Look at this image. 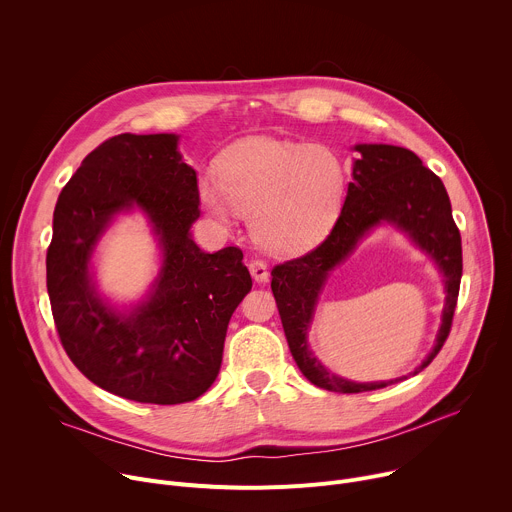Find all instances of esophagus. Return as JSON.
Here are the masks:
<instances>
[{"label":"esophagus","mask_w":512,"mask_h":512,"mask_svg":"<svg viewBox=\"0 0 512 512\" xmlns=\"http://www.w3.org/2000/svg\"><path fill=\"white\" fill-rule=\"evenodd\" d=\"M249 271H251V275L255 277V281H259V283H265L267 277H269L267 265H265V261H261V259H251V261H249Z\"/></svg>","instance_id":"1"}]
</instances>
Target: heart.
<instances>
[{
	"label": "heart",
	"mask_w": 512,
	"mask_h": 512,
	"mask_svg": "<svg viewBox=\"0 0 512 512\" xmlns=\"http://www.w3.org/2000/svg\"><path fill=\"white\" fill-rule=\"evenodd\" d=\"M346 190V168L326 145L249 139L221 160V180L198 182L202 206L218 223L251 214L255 241L273 253H300L332 227Z\"/></svg>",
	"instance_id": "b5f03b06"
}]
</instances>
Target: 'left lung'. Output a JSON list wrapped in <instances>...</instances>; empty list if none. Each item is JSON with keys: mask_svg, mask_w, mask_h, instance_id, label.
Segmentation results:
<instances>
[{"mask_svg": "<svg viewBox=\"0 0 512 512\" xmlns=\"http://www.w3.org/2000/svg\"><path fill=\"white\" fill-rule=\"evenodd\" d=\"M352 166V182L330 235L302 257L271 269V291L277 302L283 332L304 377L334 393H364L395 385L407 377L383 383H352L334 373L310 352L306 334L320 289L338 263L373 227L393 223L403 229L440 265L446 283V306L435 346L413 371L417 375L442 350L450 336L462 279V237L454 223L444 182L405 148L385 143H360Z\"/></svg>", "mask_w": 512, "mask_h": 512, "instance_id": "obj_1", "label": "left lung"}]
</instances>
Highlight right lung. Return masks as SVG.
Instances as JSON below:
<instances>
[{"instance_id": "add662e5", "label": "right lung", "mask_w": 512, "mask_h": 512, "mask_svg": "<svg viewBox=\"0 0 512 512\" xmlns=\"http://www.w3.org/2000/svg\"><path fill=\"white\" fill-rule=\"evenodd\" d=\"M198 204L174 133L109 137L58 196L46 253L56 332L72 364L113 395L188 403L221 371L229 320L253 281L239 247L204 253L192 241ZM133 205L151 216L165 263L151 298L125 317L96 296L88 261L110 218Z\"/></svg>"}]
</instances>
